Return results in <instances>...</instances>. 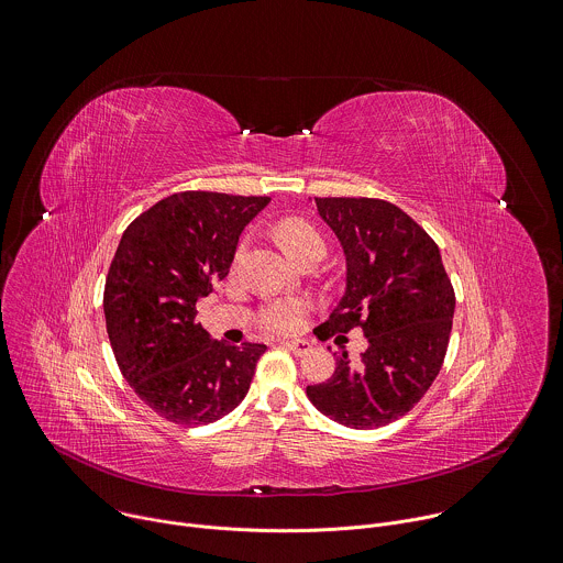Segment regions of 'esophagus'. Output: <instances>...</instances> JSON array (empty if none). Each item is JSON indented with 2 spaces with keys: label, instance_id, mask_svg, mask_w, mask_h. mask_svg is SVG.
Wrapping results in <instances>:
<instances>
[{
  "label": "esophagus",
  "instance_id": "34e87169",
  "mask_svg": "<svg viewBox=\"0 0 563 563\" xmlns=\"http://www.w3.org/2000/svg\"><path fill=\"white\" fill-rule=\"evenodd\" d=\"M292 354H297V356H303V354H308L310 350H312V343L308 341V339H290V341H286L284 343Z\"/></svg>",
  "mask_w": 563,
  "mask_h": 563
}]
</instances>
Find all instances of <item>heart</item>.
Masks as SVG:
<instances>
[{
    "label": "heart",
    "instance_id": "1",
    "mask_svg": "<svg viewBox=\"0 0 563 563\" xmlns=\"http://www.w3.org/2000/svg\"><path fill=\"white\" fill-rule=\"evenodd\" d=\"M275 235L282 244V249L286 251L288 257L297 260L308 251L314 249H323V240L319 235V231L301 220V218H286L277 224ZM306 314V303L299 299H282L271 303L264 312H262V323L264 328L273 330V332H292L301 325Z\"/></svg>",
    "mask_w": 563,
    "mask_h": 563
}]
</instances>
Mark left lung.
I'll return each mask as SVG.
<instances>
[{
  "label": "left lung",
  "mask_w": 563,
  "mask_h": 563,
  "mask_svg": "<svg viewBox=\"0 0 563 563\" xmlns=\"http://www.w3.org/2000/svg\"><path fill=\"white\" fill-rule=\"evenodd\" d=\"M345 255V292L325 334L361 325L367 350L347 352L334 374L308 385L310 402L352 429L405 416L435 380L451 334L455 295L435 242L402 209L374 198H314Z\"/></svg>",
  "instance_id": "obj_1"
}]
</instances>
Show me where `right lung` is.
<instances>
[{"label": "right lung", "mask_w": 563, "mask_h": 563, "mask_svg": "<svg viewBox=\"0 0 563 563\" xmlns=\"http://www.w3.org/2000/svg\"><path fill=\"white\" fill-rule=\"evenodd\" d=\"M271 202L174 194L141 213L112 260L103 310L117 363L145 405L176 424H207L249 394L262 343L229 345L196 323L198 299L229 275L244 227Z\"/></svg>", "instance_id": "right-lung-1"}]
</instances>
